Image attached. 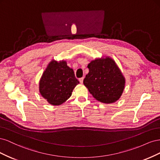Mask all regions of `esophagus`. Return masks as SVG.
Segmentation results:
<instances>
[{
	"label": "esophagus",
	"mask_w": 160,
	"mask_h": 160,
	"mask_svg": "<svg viewBox=\"0 0 160 160\" xmlns=\"http://www.w3.org/2000/svg\"><path fill=\"white\" fill-rule=\"evenodd\" d=\"M83 79H84L83 77H81V78H80V79H79V81H80V83H83Z\"/></svg>",
	"instance_id": "1"
}]
</instances>
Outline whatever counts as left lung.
Listing matches in <instances>:
<instances>
[{
  "mask_svg": "<svg viewBox=\"0 0 160 160\" xmlns=\"http://www.w3.org/2000/svg\"><path fill=\"white\" fill-rule=\"evenodd\" d=\"M88 67L89 73L83 84L97 100L104 103H112L122 95L125 79L115 61L109 57L91 61Z\"/></svg>",
  "mask_w": 160,
  "mask_h": 160,
  "instance_id": "8db88e82",
  "label": "left lung"
}]
</instances>
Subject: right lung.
Returning a JSON list of instances; mask_svg holds the SVG:
<instances>
[{
  "instance_id": "1",
  "label": "right lung",
  "mask_w": 160,
  "mask_h": 160,
  "mask_svg": "<svg viewBox=\"0 0 160 160\" xmlns=\"http://www.w3.org/2000/svg\"><path fill=\"white\" fill-rule=\"evenodd\" d=\"M79 83L73 70L65 61H52L43 72L39 83L41 95L50 104L59 105L68 99L75 87Z\"/></svg>"
}]
</instances>
